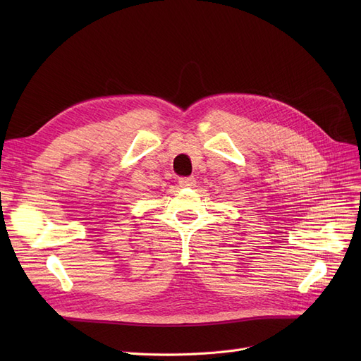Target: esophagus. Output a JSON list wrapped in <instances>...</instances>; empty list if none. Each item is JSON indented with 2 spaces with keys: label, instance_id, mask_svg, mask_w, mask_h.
Wrapping results in <instances>:
<instances>
[{
  "label": "esophagus",
  "instance_id": "esophagus-1",
  "mask_svg": "<svg viewBox=\"0 0 361 361\" xmlns=\"http://www.w3.org/2000/svg\"><path fill=\"white\" fill-rule=\"evenodd\" d=\"M179 185L182 188H190L195 185V178L194 176H185L179 179Z\"/></svg>",
  "mask_w": 361,
  "mask_h": 361
}]
</instances>
